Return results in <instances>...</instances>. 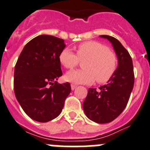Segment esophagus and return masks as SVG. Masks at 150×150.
Here are the masks:
<instances>
[{"mask_svg": "<svg viewBox=\"0 0 150 150\" xmlns=\"http://www.w3.org/2000/svg\"><path fill=\"white\" fill-rule=\"evenodd\" d=\"M77 87L76 85L75 84H71V89H72V90H74V89H75V88Z\"/></svg>", "mask_w": 150, "mask_h": 150, "instance_id": "obj_1", "label": "esophagus"}]
</instances>
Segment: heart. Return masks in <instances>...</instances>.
<instances>
[{"mask_svg": "<svg viewBox=\"0 0 150 150\" xmlns=\"http://www.w3.org/2000/svg\"><path fill=\"white\" fill-rule=\"evenodd\" d=\"M76 55L69 49L60 52L58 60L66 69H73L83 61V69L68 72L67 81L76 84H90L96 80L99 83H106L113 76L117 69L116 54L98 41H86L75 47Z\"/></svg>", "mask_w": 150, "mask_h": 150, "instance_id": "heart-1", "label": "heart"}]
</instances>
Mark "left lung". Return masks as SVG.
Instances as JSON below:
<instances>
[{"instance_id":"obj_1","label":"left lung","mask_w":150,"mask_h":150,"mask_svg":"<svg viewBox=\"0 0 150 150\" xmlns=\"http://www.w3.org/2000/svg\"><path fill=\"white\" fill-rule=\"evenodd\" d=\"M112 43L118 64L107 84L98 90L89 88L83 103L86 117L98 124H106L115 120L128 103L134 86V72L132 58L118 40L109 35H100Z\"/></svg>"}]
</instances>
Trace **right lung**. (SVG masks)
<instances>
[{
	"instance_id": "obj_1",
	"label": "right lung",
	"mask_w": 150,
	"mask_h": 150,
	"mask_svg": "<svg viewBox=\"0 0 150 150\" xmlns=\"http://www.w3.org/2000/svg\"><path fill=\"white\" fill-rule=\"evenodd\" d=\"M65 47L63 39L38 35L26 43L15 64V97L25 113L38 122L58 117L71 92L70 83L57 82L62 75L58 56Z\"/></svg>"
}]
</instances>
